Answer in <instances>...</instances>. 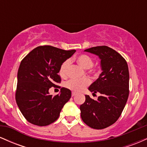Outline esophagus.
<instances>
[{
  "instance_id": "34e87169",
  "label": "esophagus",
  "mask_w": 147,
  "mask_h": 147,
  "mask_svg": "<svg viewBox=\"0 0 147 147\" xmlns=\"http://www.w3.org/2000/svg\"><path fill=\"white\" fill-rule=\"evenodd\" d=\"M75 95H77V93L75 92H72V97H74V96H75Z\"/></svg>"
}]
</instances>
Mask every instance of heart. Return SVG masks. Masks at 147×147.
I'll use <instances>...</instances> for the list:
<instances>
[{"mask_svg": "<svg viewBox=\"0 0 147 147\" xmlns=\"http://www.w3.org/2000/svg\"><path fill=\"white\" fill-rule=\"evenodd\" d=\"M77 63L84 69H89L93 65V60L90 56L87 55H80L75 58ZM70 61L66 60L61 65L59 69V75L61 77H66L68 75V70L70 65ZM90 83V79L84 78L81 79H70L67 82L65 86L68 88L75 91L81 92L88 86Z\"/></svg>", "mask_w": 147, "mask_h": 147, "instance_id": "heart-1", "label": "heart"}]
</instances>
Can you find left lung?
Instances as JSON below:
<instances>
[{"label": "left lung", "instance_id": "1", "mask_svg": "<svg viewBox=\"0 0 147 147\" xmlns=\"http://www.w3.org/2000/svg\"><path fill=\"white\" fill-rule=\"evenodd\" d=\"M85 52L98 56L102 73L89 86L92 94L99 92L97 100L86 95L80 106L81 117L88 126L103 129L113 124L122 114L129 94V72L126 60L109 47H92Z\"/></svg>", "mask_w": 147, "mask_h": 147}]
</instances>
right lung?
I'll return each mask as SVG.
<instances>
[{
	"label": "right lung",
	"mask_w": 147,
	"mask_h": 147,
	"mask_svg": "<svg viewBox=\"0 0 147 147\" xmlns=\"http://www.w3.org/2000/svg\"><path fill=\"white\" fill-rule=\"evenodd\" d=\"M75 50H64L50 45L38 46L21 61L17 74L16 104L31 124L43 126L58 119L62 108L71 97V91L61 88L52 97L49 89L60 83L61 64Z\"/></svg>",
	"instance_id": "1"
}]
</instances>
